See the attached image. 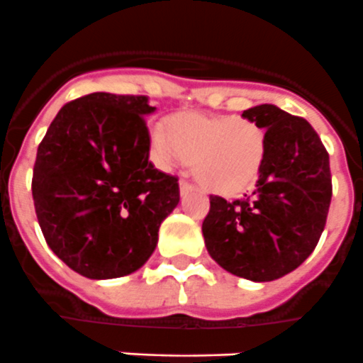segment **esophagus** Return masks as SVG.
Listing matches in <instances>:
<instances>
[{
	"label": "esophagus",
	"mask_w": 363,
	"mask_h": 363,
	"mask_svg": "<svg viewBox=\"0 0 363 363\" xmlns=\"http://www.w3.org/2000/svg\"><path fill=\"white\" fill-rule=\"evenodd\" d=\"M192 189H194L192 183H189L186 180H182L180 182V194H182V196H185V194L190 192V190H192Z\"/></svg>",
	"instance_id": "obj_1"
}]
</instances>
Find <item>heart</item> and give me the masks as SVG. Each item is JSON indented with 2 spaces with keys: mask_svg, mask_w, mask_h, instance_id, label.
I'll list each match as a JSON object with an SVG mask.
<instances>
[{
  "mask_svg": "<svg viewBox=\"0 0 363 363\" xmlns=\"http://www.w3.org/2000/svg\"><path fill=\"white\" fill-rule=\"evenodd\" d=\"M150 139L162 162L194 160L201 185L218 194H238L252 185L267 153L264 128L236 116L182 113L169 121V130L153 125Z\"/></svg>",
  "mask_w": 363,
  "mask_h": 363,
  "instance_id": "heart-1",
  "label": "heart"
}]
</instances>
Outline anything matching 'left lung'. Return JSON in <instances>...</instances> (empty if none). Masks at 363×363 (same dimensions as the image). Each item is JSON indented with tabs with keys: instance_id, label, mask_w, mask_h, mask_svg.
<instances>
[{
	"instance_id": "1",
	"label": "left lung",
	"mask_w": 363,
	"mask_h": 363,
	"mask_svg": "<svg viewBox=\"0 0 363 363\" xmlns=\"http://www.w3.org/2000/svg\"><path fill=\"white\" fill-rule=\"evenodd\" d=\"M242 116L267 130L263 167L243 199L210 196L203 236L225 272L270 282L298 268L318 245L332 201L330 159L303 118L272 104Z\"/></svg>"
}]
</instances>
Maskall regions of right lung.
<instances>
[{"mask_svg":"<svg viewBox=\"0 0 363 363\" xmlns=\"http://www.w3.org/2000/svg\"><path fill=\"white\" fill-rule=\"evenodd\" d=\"M143 95L89 93L65 104L38 145L35 211L52 252L82 277L139 270L180 203L178 178L155 169Z\"/></svg>","mask_w":363,"mask_h":363,"instance_id":"obj_1","label":"right lung"}]
</instances>
